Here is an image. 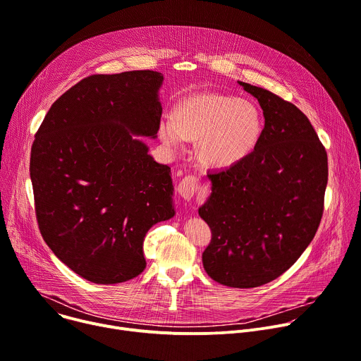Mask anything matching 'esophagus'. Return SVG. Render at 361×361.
Instances as JSON below:
<instances>
[{"mask_svg":"<svg viewBox=\"0 0 361 361\" xmlns=\"http://www.w3.org/2000/svg\"><path fill=\"white\" fill-rule=\"evenodd\" d=\"M198 187H200L198 177L191 174V176H185V177L180 181V184H178L177 190H178L180 195H181L184 200L190 201V200H192V198H194V195L197 194Z\"/></svg>","mask_w":361,"mask_h":361,"instance_id":"esophagus-1","label":"esophagus"}]
</instances>
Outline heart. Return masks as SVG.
I'll use <instances>...</instances> for the list:
<instances>
[{
    "label": "heart",
    "mask_w": 361,
    "mask_h": 361,
    "mask_svg": "<svg viewBox=\"0 0 361 361\" xmlns=\"http://www.w3.org/2000/svg\"><path fill=\"white\" fill-rule=\"evenodd\" d=\"M264 130L262 110L252 99L221 92L190 95L177 107L176 118L164 117L160 137L178 148L188 140L198 141L204 163L216 167L234 166L255 149Z\"/></svg>",
    "instance_id": "1"
}]
</instances>
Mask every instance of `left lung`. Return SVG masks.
I'll list each match as a JSON object with an SVG mask.
<instances>
[{
    "instance_id": "left-lung-1",
    "label": "left lung",
    "mask_w": 361,
    "mask_h": 361,
    "mask_svg": "<svg viewBox=\"0 0 361 361\" xmlns=\"http://www.w3.org/2000/svg\"><path fill=\"white\" fill-rule=\"evenodd\" d=\"M238 84L260 102L263 135L243 161L209 171L212 195L198 214L212 228L204 270L223 286L251 288L280 277L314 238L329 167L324 145L294 104Z\"/></svg>"
}]
</instances>
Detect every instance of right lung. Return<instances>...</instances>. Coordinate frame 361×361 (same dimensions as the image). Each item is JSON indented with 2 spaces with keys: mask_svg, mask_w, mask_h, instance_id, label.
Masks as SVG:
<instances>
[{
  "mask_svg": "<svg viewBox=\"0 0 361 361\" xmlns=\"http://www.w3.org/2000/svg\"><path fill=\"white\" fill-rule=\"evenodd\" d=\"M161 82L151 70L90 75L51 106L35 133L30 176L39 233L95 284L141 274L147 231L176 214L170 167L134 138L157 137Z\"/></svg>",
  "mask_w": 361,
  "mask_h": 361,
  "instance_id": "right-lung-1",
  "label": "right lung"
}]
</instances>
